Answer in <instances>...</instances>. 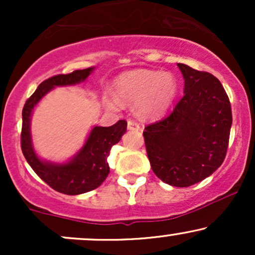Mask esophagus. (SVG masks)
Segmentation results:
<instances>
[{"instance_id": "obj_1", "label": "esophagus", "mask_w": 255, "mask_h": 255, "mask_svg": "<svg viewBox=\"0 0 255 255\" xmlns=\"http://www.w3.org/2000/svg\"><path fill=\"white\" fill-rule=\"evenodd\" d=\"M128 129L131 130H140V125L134 120H128Z\"/></svg>"}]
</instances>
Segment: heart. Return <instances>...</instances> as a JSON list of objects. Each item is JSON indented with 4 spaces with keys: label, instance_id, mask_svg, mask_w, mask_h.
<instances>
[{
    "label": "heart",
    "instance_id": "obj_1",
    "mask_svg": "<svg viewBox=\"0 0 255 255\" xmlns=\"http://www.w3.org/2000/svg\"><path fill=\"white\" fill-rule=\"evenodd\" d=\"M114 92L121 102H139L140 113L151 115L168 107L176 92V81L170 74L160 72H130L115 81ZM108 105L115 104L108 102Z\"/></svg>",
    "mask_w": 255,
    "mask_h": 255
}]
</instances>
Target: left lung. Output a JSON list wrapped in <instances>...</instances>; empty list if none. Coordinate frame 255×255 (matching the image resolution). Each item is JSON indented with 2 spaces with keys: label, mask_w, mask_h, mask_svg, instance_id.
Segmentation results:
<instances>
[{
  "label": "left lung",
  "mask_w": 255,
  "mask_h": 255,
  "mask_svg": "<svg viewBox=\"0 0 255 255\" xmlns=\"http://www.w3.org/2000/svg\"><path fill=\"white\" fill-rule=\"evenodd\" d=\"M177 66L184 95L169 115L146 126L142 135L156 176L170 186L189 187L222 165L233 115L229 97L215 75Z\"/></svg>",
  "instance_id": "obj_1"
}]
</instances>
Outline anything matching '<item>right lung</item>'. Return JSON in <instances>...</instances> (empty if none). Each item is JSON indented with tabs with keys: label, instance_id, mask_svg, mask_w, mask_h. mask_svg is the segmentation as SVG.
<instances>
[{
	"label": "right lung",
	"instance_id": "right-lung-1",
	"mask_svg": "<svg viewBox=\"0 0 255 255\" xmlns=\"http://www.w3.org/2000/svg\"><path fill=\"white\" fill-rule=\"evenodd\" d=\"M93 67L79 69L68 74H57L44 80L33 95L26 101L22 109L21 151L33 171L55 191L68 195L93 191L104 182L110 172L108 164L111 147L121 140L127 130V121L120 120L110 127H95L91 130L84 147L71 162L64 164L40 160L32 147L30 134L31 113L34 105L55 86L75 85L86 80Z\"/></svg>",
	"mask_w": 255,
	"mask_h": 255
}]
</instances>
